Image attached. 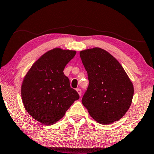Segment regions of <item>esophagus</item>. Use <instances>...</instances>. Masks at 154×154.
I'll list each match as a JSON object with an SVG mask.
<instances>
[{
	"instance_id": "1",
	"label": "esophagus",
	"mask_w": 154,
	"mask_h": 154,
	"mask_svg": "<svg viewBox=\"0 0 154 154\" xmlns=\"http://www.w3.org/2000/svg\"><path fill=\"white\" fill-rule=\"evenodd\" d=\"M76 90H77V93L79 94V96H81V95H82V90H81L80 89H79V88H78V89H76Z\"/></svg>"
}]
</instances>
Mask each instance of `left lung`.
<instances>
[{"mask_svg": "<svg viewBox=\"0 0 154 154\" xmlns=\"http://www.w3.org/2000/svg\"><path fill=\"white\" fill-rule=\"evenodd\" d=\"M79 55L89 81L82 104L98 123L118 121L132 103V82L120 63L103 49H87Z\"/></svg>", "mask_w": 154, "mask_h": 154, "instance_id": "left-lung-1", "label": "left lung"}]
</instances>
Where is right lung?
Masks as SVG:
<instances>
[{"label":"right lung","instance_id":"add662e5","mask_svg":"<svg viewBox=\"0 0 154 154\" xmlns=\"http://www.w3.org/2000/svg\"><path fill=\"white\" fill-rule=\"evenodd\" d=\"M76 51L56 48L46 52L32 65L21 88L24 106L41 123L51 125L64 116L79 96L70 87L63 70Z\"/></svg>","mask_w":154,"mask_h":154}]
</instances>
